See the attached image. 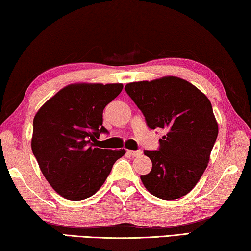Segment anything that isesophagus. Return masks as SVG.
Segmentation results:
<instances>
[{"mask_svg":"<svg viewBox=\"0 0 251 251\" xmlns=\"http://www.w3.org/2000/svg\"><path fill=\"white\" fill-rule=\"evenodd\" d=\"M128 153L131 157H139V155L142 154L141 150H128Z\"/></svg>","mask_w":251,"mask_h":251,"instance_id":"obj_1","label":"esophagus"}]
</instances>
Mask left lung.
Wrapping results in <instances>:
<instances>
[{
	"label": "left lung",
	"mask_w": 251,
	"mask_h": 251,
	"mask_svg": "<svg viewBox=\"0 0 251 251\" xmlns=\"http://www.w3.org/2000/svg\"><path fill=\"white\" fill-rule=\"evenodd\" d=\"M125 89L148 126L167 131L159 150H145L152 169L140 176L143 186L164 200L187 195L206 170L218 135L211 102L190 82L172 75L131 82Z\"/></svg>",
	"instance_id": "8db88e82"
}]
</instances>
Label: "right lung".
Returning a JSON list of instances; mask_svg holds the SVG:
<instances>
[{"label":"right lung","mask_w":251,"mask_h":251,"mask_svg":"<svg viewBox=\"0 0 251 251\" xmlns=\"http://www.w3.org/2000/svg\"><path fill=\"white\" fill-rule=\"evenodd\" d=\"M122 83H72L45 102L33 119L31 147L45 179L61 197L83 200L108 178L125 149L96 147L105 105L122 91Z\"/></svg>","instance_id":"obj_1"}]
</instances>
